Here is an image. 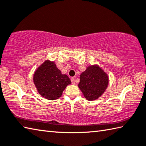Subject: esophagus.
Instances as JSON below:
<instances>
[{"label": "esophagus", "instance_id": "1", "mask_svg": "<svg viewBox=\"0 0 146 146\" xmlns=\"http://www.w3.org/2000/svg\"><path fill=\"white\" fill-rule=\"evenodd\" d=\"M71 82H72L73 84H75V78H71Z\"/></svg>", "mask_w": 146, "mask_h": 146}]
</instances>
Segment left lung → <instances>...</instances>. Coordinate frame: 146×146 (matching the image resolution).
<instances>
[{"mask_svg": "<svg viewBox=\"0 0 146 146\" xmlns=\"http://www.w3.org/2000/svg\"><path fill=\"white\" fill-rule=\"evenodd\" d=\"M80 79L78 86L89 101L96 100L102 96L109 84L108 74L96 64L87 66L81 73Z\"/></svg>", "mask_w": 146, "mask_h": 146, "instance_id": "1", "label": "left lung"}]
</instances>
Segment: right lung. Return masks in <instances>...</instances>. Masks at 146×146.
I'll return each instance as SVG.
<instances>
[{"mask_svg": "<svg viewBox=\"0 0 146 146\" xmlns=\"http://www.w3.org/2000/svg\"><path fill=\"white\" fill-rule=\"evenodd\" d=\"M33 82L39 94L48 100L59 98L66 87L71 84L68 75L62 74L55 62L48 59L34 71Z\"/></svg>", "mask_w": 146, "mask_h": 146, "instance_id": "1", "label": "right lung"}]
</instances>
